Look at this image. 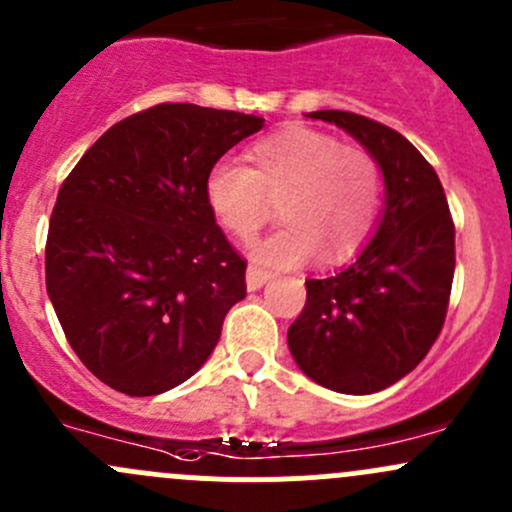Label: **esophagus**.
<instances>
[{"label":"esophagus","instance_id":"esophagus-1","mask_svg":"<svg viewBox=\"0 0 512 512\" xmlns=\"http://www.w3.org/2000/svg\"><path fill=\"white\" fill-rule=\"evenodd\" d=\"M267 280H270V272L260 270V267H255V265L247 267L245 282H247V289H250V292H255V289H260L262 285H267Z\"/></svg>","mask_w":512,"mask_h":512}]
</instances>
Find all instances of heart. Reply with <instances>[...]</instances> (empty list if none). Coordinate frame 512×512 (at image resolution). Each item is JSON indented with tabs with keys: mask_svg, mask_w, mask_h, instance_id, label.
<instances>
[{
	"mask_svg": "<svg viewBox=\"0 0 512 512\" xmlns=\"http://www.w3.org/2000/svg\"><path fill=\"white\" fill-rule=\"evenodd\" d=\"M250 168L220 160L205 178V203L227 235L250 240L280 203L285 227L255 245L252 260L294 270L322 257L342 262L364 247L381 208V168L366 148L332 133L289 126L247 151Z\"/></svg>",
	"mask_w": 512,
	"mask_h": 512,
	"instance_id": "b5f03b06",
	"label": "heart"
}]
</instances>
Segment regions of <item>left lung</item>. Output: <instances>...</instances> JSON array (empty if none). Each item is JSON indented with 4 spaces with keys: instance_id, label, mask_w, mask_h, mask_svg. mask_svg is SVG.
I'll return each instance as SVG.
<instances>
[{
    "instance_id": "left-lung-1",
    "label": "left lung",
    "mask_w": 512,
    "mask_h": 512,
    "mask_svg": "<svg viewBox=\"0 0 512 512\" xmlns=\"http://www.w3.org/2000/svg\"><path fill=\"white\" fill-rule=\"evenodd\" d=\"M356 138L384 175V210L369 245L327 280L287 332L299 369L339 394H374L428 354L446 319L456 230L428 160L394 128L349 111H312Z\"/></svg>"
}]
</instances>
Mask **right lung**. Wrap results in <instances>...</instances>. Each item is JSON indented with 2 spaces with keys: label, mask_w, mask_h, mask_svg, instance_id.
<instances>
[{
  "label": "right lung",
  "mask_w": 512,
  "mask_h": 512,
  "mask_svg": "<svg viewBox=\"0 0 512 512\" xmlns=\"http://www.w3.org/2000/svg\"><path fill=\"white\" fill-rule=\"evenodd\" d=\"M265 126L160 103L108 128L56 198L46 292L86 369L128 396L188 381L245 299V260L205 203L210 168Z\"/></svg>",
  "instance_id": "1"
}]
</instances>
